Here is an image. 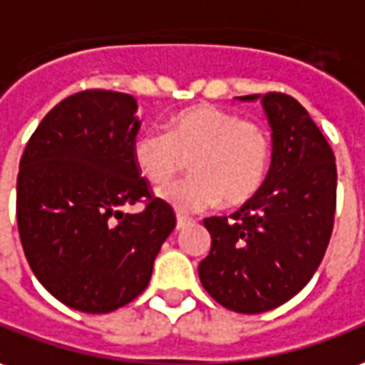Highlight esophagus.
<instances>
[{"instance_id": "34e87169", "label": "esophagus", "mask_w": 365, "mask_h": 365, "mask_svg": "<svg viewBox=\"0 0 365 365\" xmlns=\"http://www.w3.org/2000/svg\"><path fill=\"white\" fill-rule=\"evenodd\" d=\"M188 225H190V220H188V218H185V216H177V230H182V228Z\"/></svg>"}]
</instances>
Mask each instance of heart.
<instances>
[{
  "label": "heart",
  "instance_id": "1",
  "mask_svg": "<svg viewBox=\"0 0 365 365\" xmlns=\"http://www.w3.org/2000/svg\"><path fill=\"white\" fill-rule=\"evenodd\" d=\"M190 158L192 177L158 190L180 215L242 205L262 187L270 165V137L262 125L240 120L212 105L175 113L165 133L145 129L133 140V160L150 185H167Z\"/></svg>",
  "mask_w": 365,
  "mask_h": 365
}]
</instances>
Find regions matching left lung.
I'll use <instances>...</instances> for the list:
<instances>
[{
  "label": "left lung",
  "instance_id": "8db88e82",
  "mask_svg": "<svg viewBox=\"0 0 365 365\" xmlns=\"http://www.w3.org/2000/svg\"><path fill=\"white\" fill-rule=\"evenodd\" d=\"M260 101L272 129V160L262 187L228 218L210 216V252L198 276L216 302L260 314L288 302L310 282L330 242L336 212V157L300 103L282 95Z\"/></svg>",
  "mask_w": 365,
  "mask_h": 365
}]
</instances>
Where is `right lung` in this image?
<instances>
[{"instance_id": "add662e5", "label": "right lung", "mask_w": 365, "mask_h": 365, "mask_svg": "<svg viewBox=\"0 0 365 365\" xmlns=\"http://www.w3.org/2000/svg\"><path fill=\"white\" fill-rule=\"evenodd\" d=\"M137 99L81 91L35 129L17 175V228L47 292L73 310L107 314L149 286L153 264L177 225L133 160ZM150 200L139 215L123 206Z\"/></svg>"}]
</instances>
